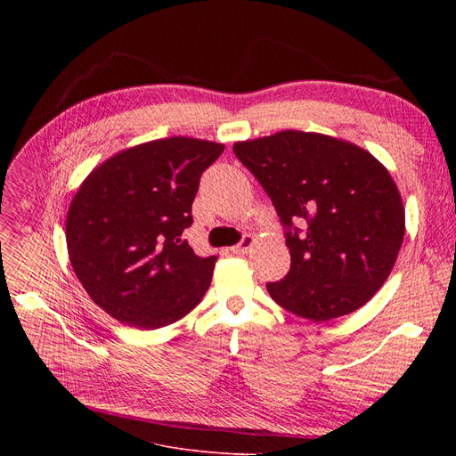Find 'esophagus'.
<instances>
[{
    "instance_id": "esophagus-1",
    "label": "esophagus",
    "mask_w": 456,
    "mask_h": 456,
    "mask_svg": "<svg viewBox=\"0 0 456 456\" xmlns=\"http://www.w3.org/2000/svg\"><path fill=\"white\" fill-rule=\"evenodd\" d=\"M253 244H255V238H253V236H244L242 242L232 246L231 251H232L234 255H246V253L253 248Z\"/></svg>"
}]
</instances>
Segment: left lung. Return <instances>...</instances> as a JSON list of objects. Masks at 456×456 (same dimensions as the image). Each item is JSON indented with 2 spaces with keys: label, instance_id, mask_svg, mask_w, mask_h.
<instances>
[{
  "label": "left lung",
  "instance_id": "1",
  "mask_svg": "<svg viewBox=\"0 0 456 456\" xmlns=\"http://www.w3.org/2000/svg\"><path fill=\"white\" fill-rule=\"evenodd\" d=\"M232 151L286 227L292 265L266 284L272 299L310 322L366 305L388 279L404 236L401 194L387 167L347 140L294 129L236 142Z\"/></svg>",
  "mask_w": 456,
  "mask_h": 456
}]
</instances>
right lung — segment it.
I'll list each match as a JSON object with an SVG mask.
<instances>
[{
  "instance_id": "right-lung-1",
  "label": "right lung",
  "mask_w": 456,
  "mask_h": 456,
  "mask_svg": "<svg viewBox=\"0 0 456 456\" xmlns=\"http://www.w3.org/2000/svg\"><path fill=\"white\" fill-rule=\"evenodd\" d=\"M224 143L172 136L124 150L88 174L69 203L66 246L90 299L114 320L159 329L210 286L216 256L183 240L200 177Z\"/></svg>"
}]
</instances>
